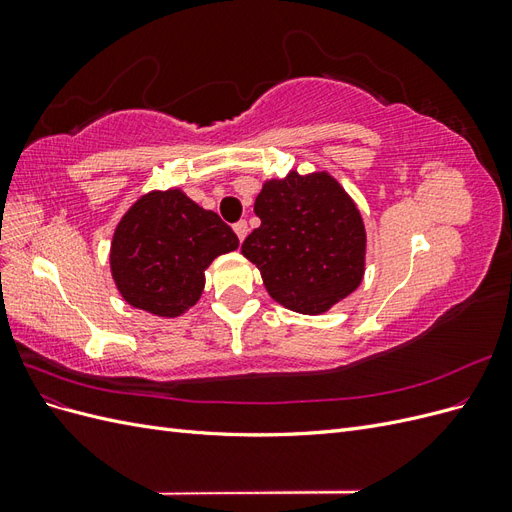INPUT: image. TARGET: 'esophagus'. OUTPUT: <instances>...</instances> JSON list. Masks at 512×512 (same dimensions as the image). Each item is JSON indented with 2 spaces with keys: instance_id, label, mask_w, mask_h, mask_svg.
Masks as SVG:
<instances>
[{
  "instance_id": "obj_1",
  "label": "esophagus",
  "mask_w": 512,
  "mask_h": 512,
  "mask_svg": "<svg viewBox=\"0 0 512 512\" xmlns=\"http://www.w3.org/2000/svg\"><path fill=\"white\" fill-rule=\"evenodd\" d=\"M232 228H235V232H237V237H239V241H243V239L247 237V230H250V228H247V222H245V220L237 222V224H235V226H232Z\"/></svg>"
}]
</instances>
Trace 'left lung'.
Wrapping results in <instances>:
<instances>
[{
  "label": "left lung",
  "instance_id": "obj_1",
  "mask_svg": "<svg viewBox=\"0 0 512 512\" xmlns=\"http://www.w3.org/2000/svg\"><path fill=\"white\" fill-rule=\"evenodd\" d=\"M260 226L241 245L271 299L299 314H322L359 288L365 273L361 211L327 170L262 183Z\"/></svg>",
  "mask_w": 512,
  "mask_h": 512
}]
</instances>
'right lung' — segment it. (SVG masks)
<instances>
[{"label":"right lung","mask_w":512,"mask_h":512,"mask_svg":"<svg viewBox=\"0 0 512 512\" xmlns=\"http://www.w3.org/2000/svg\"><path fill=\"white\" fill-rule=\"evenodd\" d=\"M239 239L218 213L198 207L181 190H153L126 211L111 243V273L121 297L160 318L196 305L205 269Z\"/></svg>","instance_id":"1"}]
</instances>
